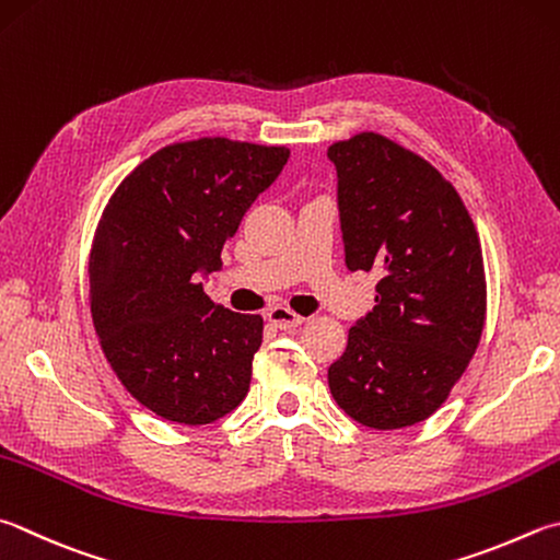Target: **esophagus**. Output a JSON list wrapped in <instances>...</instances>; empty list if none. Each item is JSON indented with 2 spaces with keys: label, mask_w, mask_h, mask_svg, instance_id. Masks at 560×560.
<instances>
[{
  "label": "esophagus",
  "mask_w": 560,
  "mask_h": 560,
  "mask_svg": "<svg viewBox=\"0 0 560 560\" xmlns=\"http://www.w3.org/2000/svg\"><path fill=\"white\" fill-rule=\"evenodd\" d=\"M267 315H269V323L273 325V328H279V330L299 328V325L303 323L301 315L293 313V311L287 308V306H273Z\"/></svg>",
  "instance_id": "1"
}]
</instances>
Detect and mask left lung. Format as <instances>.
Listing matches in <instances>:
<instances>
[{
	"mask_svg": "<svg viewBox=\"0 0 560 560\" xmlns=\"http://www.w3.org/2000/svg\"><path fill=\"white\" fill-rule=\"evenodd\" d=\"M350 271L380 273L374 308L328 370L350 419L377 431L425 421L463 377L485 328L482 247L457 190L374 131L335 141Z\"/></svg>",
	"mask_w": 560,
	"mask_h": 560,
	"instance_id": "1",
	"label": "left lung"
}]
</instances>
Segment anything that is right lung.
<instances>
[{"label": "right lung", "instance_id": "right-lung-1", "mask_svg": "<svg viewBox=\"0 0 560 560\" xmlns=\"http://www.w3.org/2000/svg\"><path fill=\"white\" fill-rule=\"evenodd\" d=\"M291 151L225 137L168 144L112 192L90 249V313L125 389L166 421L202 425L237 409L261 315L212 303L200 277Z\"/></svg>", "mask_w": 560, "mask_h": 560}]
</instances>
